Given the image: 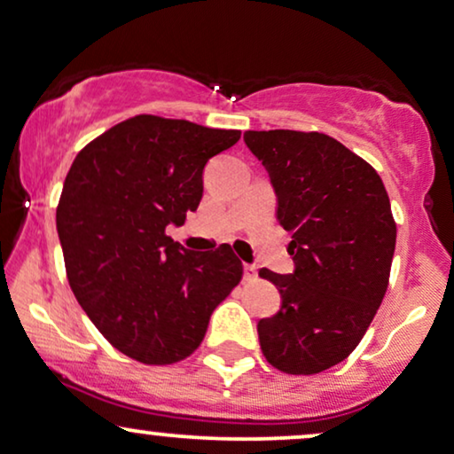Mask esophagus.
Instances as JSON below:
<instances>
[{
	"mask_svg": "<svg viewBox=\"0 0 454 454\" xmlns=\"http://www.w3.org/2000/svg\"><path fill=\"white\" fill-rule=\"evenodd\" d=\"M256 276H259V273H256L254 265H244V279H246V282H254Z\"/></svg>",
	"mask_w": 454,
	"mask_h": 454,
	"instance_id": "34e87169",
	"label": "esophagus"
}]
</instances>
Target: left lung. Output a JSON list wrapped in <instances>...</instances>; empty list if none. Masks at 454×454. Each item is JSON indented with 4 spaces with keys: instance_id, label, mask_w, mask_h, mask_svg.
<instances>
[{
    "instance_id": "obj_1",
    "label": "left lung",
    "mask_w": 454,
    "mask_h": 454,
    "mask_svg": "<svg viewBox=\"0 0 454 454\" xmlns=\"http://www.w3.org/2000/svg\"><path fill=\"white\" fill-rule=\"evenodd\" d=\"M270 172L278 218L293 233V276L259 271L282 309L259 322L265 360L286 374H316L356 349L387 293L395 221L377 170L322 132L248 130Z\"/></svg>"
}]
</instances>
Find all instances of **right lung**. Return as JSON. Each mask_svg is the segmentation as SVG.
I'll list each match as a JSON object with an SVG mask.
<instances>
[{
    "instance_id": "right-lung-1",
    "label": "right lung",
    "mask_w": 454,
    "mask_h": 454,
    "mask_svg": "<svg viewBox=\"0 0 454 454\" xmlns=\"http://www.w3.org/2000/svg\"><path fill=\"white\" fill-rule=\"evenodd\" d=\"M239 134L143 114L73 160L56 206L67 279L98 333L132 360L168 366L192 356L244 276L231 246L192 253L166 236L200 206L206 161Z\"/></svg>"
}]
</instances>
